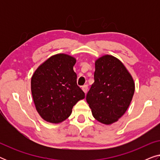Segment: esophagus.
Here are the masks:
<instances>
[{
	"label": "esophagus",
	"mask_w": 160,
	"mask_h": 160,
	"mask_svg": "<svg viewBox=\"0 0 160 160\" xmlns=\"http://www.w3.org/2000/svg\"><path fill=\"white\" fill-rule=\"evenodd\" d=\"M82 90L84 91V92L86 94L87 92V90H88V86H87V84H85L84 86H82Z\"/></svg>",
	"instance_id": "1"
}]
</instances>
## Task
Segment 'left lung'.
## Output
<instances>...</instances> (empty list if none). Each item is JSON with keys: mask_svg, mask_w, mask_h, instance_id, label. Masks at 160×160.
I'll list each match as a JSON object with an SVG mask.
<instances>
[{"mask_svg": "<svg viewBox=\"0 0 160 160\" xmlns=\"http://www.w3.org/2000/svg\"><path fill=\"white\" fill-rule=\"evenodd\" d=\"M94 80L87 94V102L96 120L112 124L130 106L135 92L134 81L121 61L111 55L96 60Z\"/></svg>", "mask_w": 160, "mask_h": 160, "instance_id": "1", "label": "left lung"}]
</instances>
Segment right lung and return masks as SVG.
Segmentation results:
<instances>
[{"label": "right lung", "instance_id": "right-lung-1", "mask_svg": "<svg viewBox=\"0 0 160 160\" xmlns=\"http://www.w3.org/2000/svg\"><path fill=\"white\" fill-rule=\"evenodd\" d=\"M76 59L65 54L54 55L39 66L31 78V92L36 110L43 119L60 123L85 94L77 85L73 71Z\"/></svg>", "mask_w": 160, "mask_h": 160}]
</instances>
